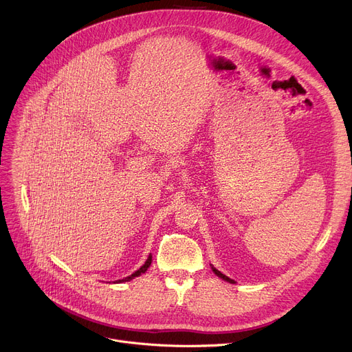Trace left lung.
<instances>
[{
	"label": "left lung",
	"mask_w": 352,
	"mask_h": 352,
	"mask_svg": "<svg viewBox=\"0 0 352 352\" xmlns=\"http://www.w3.org/2000/svg\"><path fill=\"white\" fill-rule=\"evenodd\" d=\"M212 271H214V272H215V275H218V276H219V278H223V280H226V281H227V283H230V284H234V283H235V281H234V280H231V278H228V276H227V275H224V274H223V272H219V271H218V270H217V268H214V267H212Z\"/></svg>",
	"instance_id": "1"
}]
</instances>
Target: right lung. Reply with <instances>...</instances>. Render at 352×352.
Returning <instances> with one entry per match:
<instances>
[{
  "instance_id": "obj_1",
  "label": "right lung",
  "mask_w": 352,
  "mask_h": 352,
  "mask_svg": "<svg viewBox=\"0 0 352 352\" xmlns=\"http://www.w3.org/2000/svg\"><path fill=\"white\" fill-rule=\"evenodd\" d=\"M151 261H153V255L150 254V256L146 258V261H145V264L138 270V271H135L134 274H131L129 276H125L124 280H120V281H117V283H125V281H131L133 278H135V276H138V275H141V274H144L146 270H148V267L151 265Z\"/></svg>"
}]
</instances>
